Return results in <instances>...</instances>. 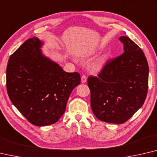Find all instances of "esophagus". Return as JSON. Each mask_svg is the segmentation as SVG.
Wrapping results in <instances>:
<instances>
[{
    "label": "esophagus",
    "mask_w": 157,
    "mask_h": 157,
    "mask_svg": "<svg viewBox=\"0 0 157 157\" xmlns=\"http://www.w3.org/2000/svg\"><path fill=\"white\" fill-rule=\"evenodd\" d=\"M87 80V78L86 75H82L81 77V81H82V83H85V82H86Z\"/></svg>",
    "instance_id": "1"
}]
</instances>
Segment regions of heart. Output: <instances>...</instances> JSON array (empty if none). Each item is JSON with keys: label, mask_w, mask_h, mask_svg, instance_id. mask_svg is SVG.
<instances>
[{"label": "heart", "mask_w": 157, "mask_h": 157, "mask_svg": "<svg viewBox=\"0 0 157 157\" xmlns=\"http://www.w3.org/2000/svg\"><path fill=\"white\" fill-rule=\"evenodd\" d=\"M100 69V65H98V66H97V69Z\"/></svg>", "instance_id": "heart-1"}]
</instances>
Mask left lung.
Here are the masks:
<instances>
[{"instance_id":"obj_1","label":"left lung","mask_w":157,"mask_h":157,"mask_svg":"<svg viewBox=\"0 0 157 157\" xmlns=\"http://www.w3.org/2000/svg\"><path fill=\"white\" fill-rule=\"evenodd\" d=\"M124 52L109 59L98 76L87 79L90 106L102 121L124 124L146 100L149 68L143 51L128 37L119 38Z\"/></svg>"}]
</instances>
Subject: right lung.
<instances>
[{
  "instance_id": "right-lung-1",
  "label": "right lung",
  "mask_w": 157,
  "mask_h": 157,
  "mask_svg": "<svg viewBox=\"0 0 157 157\" xmlns=\"http://www.w3.org/2000/svg\"><path fill=\"white\" fill-rule=\"evenodd\" d=\"M36 37L25 41L10 57L6 86L11 101L31 124L56 123L66 110L73 88L80 84L78 72L67 73L42 55Z\"/></svg>"
}]
</instances>
